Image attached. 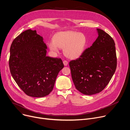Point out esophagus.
<instances>
[{"label":"esophagus","instance_id":"obj_1","mask_svg":"<svg viewBox=\"0 0 130 130\" xmlns=\"http://www.w3.org/2000/svg\"><path fill=\"white\" fill-rule=\"evenodd\" d=\"M63 64H64V65L65 66H67L68 65V62L67 60H63Z\"/></svg>","mask_w":130,"mask_h":130}]
</instances>
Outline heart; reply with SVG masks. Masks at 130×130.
Returning a JSON list of instances; mask_svg holds the SVG:
<instances>
[{
  "instance_id": "heart-1",
  "label": "heart",
  "mask_w": 130,
  "mask_h": 130,
  "mask_svg": "<svg viewBox=\"0 0 130 130\" xmlns=\"http://www.w3.org/2000/svg\"><path fill=\"white\" fill-rule=\"evenodd\" d=\"M87 43L86 36L76 31H68L56 34L53 40L48 43L52 51L57 52L58 48H63L64 55L70 59H76L83 53Z\"/></svg>"
}]
</instances>
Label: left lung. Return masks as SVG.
I'll return each instance as SVG.
<instances>
[{
    "mask_svg": "<svg viewBox=\"0 0 130 130\" xmlns=\"http://www.w3.org/2000/svg\"><path fill=\"white\" fill-rule=\"evenodd\" d=\"M98 37L81 56L69 62L73 82L81 93L91 95L102 92L108 85L117 68L113 38L97 28Z\"/></svg>",
    "mask_w": 130,
    "mask_h": 130,
    "instance_id": "8db88e82",
    "label": "left lung"
}]
</instances>
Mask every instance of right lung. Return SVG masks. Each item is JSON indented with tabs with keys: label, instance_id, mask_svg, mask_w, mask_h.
I'll return each instance as SVG.
<instances>
[{
	"label": "right lung",
	"instance_id": "obj_1",
	"mask_svg": "<svg viewBox=\"0 0 130 130\" xmlns=\"http://www.w3.org/2000/svg\"><path fill=\"white\" fill-rule=\"evenodd\" d=\"M47 48L43 37L31 29L21 33L11 44L10 71L19 87L29 96L49 95L64 67L60 58L46 56Z\"/></svg>",
	"mask_w": 130,
	"mask_h": 130
}]
</instances>
